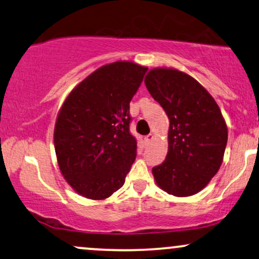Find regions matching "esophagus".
I'll return each mask as SVG.
<instances>
[{"label": "esophagus", "mask_w": 259, "mask_h": 259, "mask_svg": "<svg viewBox=\"0 0 259 259\" xmlns=\"http://www.w3.org/2000/svg\"><path fill=\"white\" fill-rule=\"evenodd\" d=\"M153 137H154L153 134H149V135H147V136L145 137V143H146V145H148V143L152 142Z\"/></svg>", "instance_id": "34e87169"}]
</instances>
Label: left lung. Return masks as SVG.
Masks as SVG:
<instances>
[{
  "instance_id": "left-lung-1",
  "label": "left lung",
  "mask_w": 259,
  "mask_h": 259,
  "mask_svg": "<svg viewBox=\"0 0 259 259\" xmlns=\"http://www.w3.org/2000/svg\"><path fill=\"white\" fill-rule=\"evenodd\" d=\"M145 83L169 120L167 155L152 169L156 185L177 197L197 194L224 160L228 132L220 107L197 80L173 68H153Z\"/></svg>"
}]
</instances>
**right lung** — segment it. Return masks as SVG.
I'll use <instances>...</instances> for the list:
<instances>
[{
    "label": "right lung",
    "mask_w": 259,
    "mask_h": 259,
    "mask_svg": "<svg viewBox=\"0 0 259 259\" xmlns=\"http://www.w3.org/2000/svg\"><path fill=\"white\" fill-rule=\"evenodd\" d=\"M148 68L118 61L98 68L65 98L54 142L62 176L83 197L101 201L125 182L136 158L129 104Z\"/></svg>",
    "instance_id": "right-lung-1"
}]
</instances>
